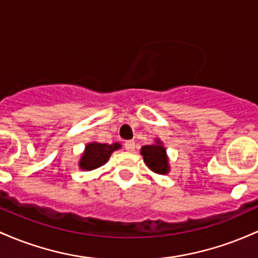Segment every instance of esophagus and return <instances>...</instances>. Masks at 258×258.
I'll list each match as a JSON object with an SVG mask.
<instances>
[{
	"mask_svg": "<svg viewBox=\"0 0 258 258\" xmlns=\"http://www.w3.org/2000/svg\"><path fill=\"white\" fill-rule=\"evenodd\" d=\"M124 147H125L126 151L133 152L135 150V143H134V141H132V140L125 141V144H124Z\"/></svg>",
	"mask_w": 258,
	"mask_h": 258,
	"instance_id": "esophagus-1",
	"label": "esophagus"
}]
</instances>
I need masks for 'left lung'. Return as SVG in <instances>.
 <instances>
[{"label": "left lung", "mask_w": 258, "mask_h": 258, "mask_svg": "<svg viewBox=\"0 0 258 258\" xmlns=\"http://www.w3.org/2000/svg\"><path fill=\"white\" fill-rule=\"evenodd\" d=\"M141 155L144 156V161L146 166L152 172L158 174H166L169 170L168 167V158L166 155V149L158 143L156 145H146L141 149Z\"/></svg>", "instance_id": "obj_1"}]
</instances>
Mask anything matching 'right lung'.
<instances>
[{
	"label": "right lung",
	"mask_w": 258,
	"mask_h": 258,
	"mask_svg": "<svg viewBox=\"0 0 258 258\" xmlns=\"http://www.w3.org/2000/svg\"><path fill=\"white\" fill-rule=\"evenodd\" d=\"M120 145L118 143L108 145V144H98L91 143L88 144L85 147L82 160H80V168L85 170H92L96 168L103 166L108 161L111 153L114 150H118Z\"/></svg>",
	"instance_id": "1"
}]
</instances>
